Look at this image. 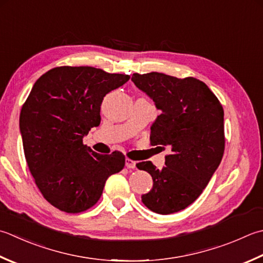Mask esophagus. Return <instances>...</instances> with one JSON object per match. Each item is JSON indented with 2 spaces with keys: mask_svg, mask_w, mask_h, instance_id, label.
<instances>
[{
  "mask_svg": "<svg viewBox=\"0 0 263 263\" xmlns=\"http://www.w3.org/2000/svg\"><path fill=\"white\" fill-rule=\"evenodd\" d=\"M125 166L127 168H135L136 167V162L132 161L130 158H126L125 159Z\"/></svg>",
  "mask_w": 263,
  "mask_h": 263,
  "instance_id": "obj_1",
  "label": "esophagus"
}]
</instances>
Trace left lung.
Returning <instances> with one entry per match:
<instances>
[{
  "label": "left lung",
  "mask_w": 263,
  "mask_h": 263,
  "mask_svg": "<svg viewBox=\"0 0 263 263\" xmlns=\"http://www.w3.org/2000/svg\"><path fill=\"white\" fill-rule=\"evenodd\" d=\"M133 83L152 98L162 114L152 125L151 143L170 153L165 167L137 164L153 178L142 203L158 214H171L194 203L208 186L224 153L223 108L204 82L163 73L132 75Z\"/></svg>",
  "instance_id": "left-lung-1"
}]
</instances>
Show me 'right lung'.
<instances>
[{
  "label": "right lung",
  "mask_w": 263,
  "mask_h": 263,
  "mask_svg": "<svg viewBox=\"0 0 263 263\" xmlns=\"http://www.w3.org/2000/svg\"><path fill=\"white\" fill-rule=\"evenodd\" d=\"M128 80L95 67L60 66L35 82L20 111L24 153L41 194L58 210L91 209L108 177L124 167L121 152L100 155L83 137L100 124L104 97Z\"/></svg>",
  "instance_id": "add662e5"
}]
</instances>
